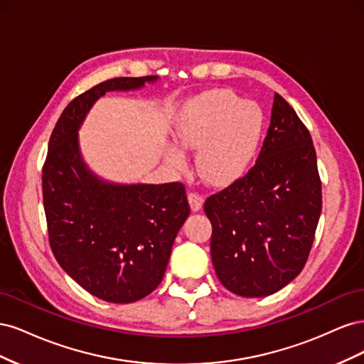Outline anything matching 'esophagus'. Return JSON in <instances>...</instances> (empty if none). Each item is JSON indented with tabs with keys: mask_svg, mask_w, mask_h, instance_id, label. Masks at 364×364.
<instances>
[{
	"mask_svg": "<svg viewBox=\"0 0 364 364\" xmlns=\"http://www.w3.org/2000/svg\"><path fill=\"white\" fill-rule=\"evenodd\" d=\"M203 200H205L203 196L199 194V193L191 191V193L188 194V202H190V206H191V209H193L194 213L200 211L202 206H203Z\"/></svg>",
	"mask_w": 364,
	"mask_h": 364,
	"instance_id": "esophagus-1",
	"label": "esophagus"
}]
</instances>
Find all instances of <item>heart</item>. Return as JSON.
I'll return each instance as SVG.
<instances>
[{
    "instance_id": "1",
    "label": "heart",
    "mask_w": 364,
    "mask_h": 364,
    "mask_svg": "<svg viewBox=\"0 0 364 364\" xmlns=\"http://www.w3.org/2000/svg\"><path fill=\"white\" fill-rule=\"evenodd\" d=\"M262 130L259 109L229 90H215L186 105L174 126V141L183 150H197V168L213 185L238 179L255 156ZM167 161L185 167V156L168 149Z\"/></svg>"
}]
</instances>
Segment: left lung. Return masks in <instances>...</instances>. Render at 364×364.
<instances>
[{
    "instance_id": "8db88e82",
    "label": "left lung",
    "mask_w": 364,
    "mask_h": 364,
    "mask_svg": "<svg viewBox=\"0 0 364 364\" xmlns=\"http://www.w3.org/2000/svg\"><path fill=\"white\" fill-rule=\"evenodd\" d=\"M217 277L238 296L277 293L299 274L322 211L310 132L279 94L255 165L205 200Z\"/></svg>"
}]
</instances>
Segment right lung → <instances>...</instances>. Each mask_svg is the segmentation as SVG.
Masks as SVG:
<instances>
[{"label":"right lung","instance_id":"1","mask_svg":"<svg viewBox=\"0 0 364 364\" xmlns=\"http://www.w3.org/2000/svg\"><path fill=\"white\" fill-rule=\"evenodd\" d=\"M156 75L115 77L63 109L42 168L48 240L60 267L106 302L130 304L161 284L174 238L190 215L185 186L107 183L82 161L77 130L107 91H129Z\"/></svg>","mask_w":364,"mask_h":364}]
</instances>
